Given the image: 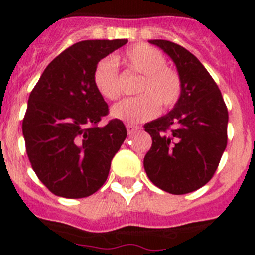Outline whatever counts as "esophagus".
Instances as JSON below:
<instances>
[{"instance_id":"esophagus-1","label":"esophagus","mask_w":255,"mask_h":255,"mask_svg":"<svg viewBox=\"0 0 255 255\" xmlns=\"http://www.w3.org/2000/svg\"><path fill=\"white\" fill-rule=\"evenodd\" d=\"M126 130H128V134H134L135 131H138V130H140V126L138 125H132V124H128L126 125Z\"/></svg>"}]
</instances>
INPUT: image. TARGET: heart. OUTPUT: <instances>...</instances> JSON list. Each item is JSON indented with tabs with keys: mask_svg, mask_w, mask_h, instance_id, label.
<instances>
[{
	"mask_svg": "<svg viewBox=\"0 0 255 255\" xmlns=\"http://www.w3.org/2000/svg\"><path fill=\"white\" fill-rule=\"evenodd\" d=\"M128 66L143 75L135 98H126L112 106L115 119L130 124L150 120L163 108H171L180 100L182 92L181 78L175 70L166 66V57L149 44H138L125 53ZM93 83L97 92L106 100H117L121 94L120 79L115 58L106 57L96 65Z\"/></svg>",
	"mask_w": 255,
	"mask_h": 255,
	"instance_id": "b5f03b06",
	"label": "heart"
}]
</instances>
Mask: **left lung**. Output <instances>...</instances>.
<instances>
[{
	"mask_svg": "<svg viewBox=\"0 0 255 255\" xmlns=\"http://www.w3.org/2000/svg\"><path fill=\"white\" fill-rule=\"evenodd\" d=\"M172 60L181 78L180 100L168 114L147 123L152 147L144 170L155 186L186 194L212 179L227 145L229 112L217 84L193 53L164 39H150Z\"/></svg>",
	"mask_w": 255,
	"mask_h": 255,
	"instance_id": "8db88e82",
	"label": "left lung"
}]
</instances>
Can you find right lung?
Segmentation results:
<instances>
[{"mask_svg":"<svg viewBox=\"0 0 255 255\" xmlns=\"http://www.w3.org/2000/svg\"><path fill=\"white\" fill-rule=\"evenodd\" d=\"M128 39L82 40L46 67L31 91L22 135L31 167L55 195L96 193L107 180L126 128L114 119L98 126L108 106L93 83L96 65Z\"/></svg>","mask_w":255,"mask_h":255,"instance_id":"add662e5","label":"right lung"}]
</instances>
